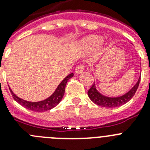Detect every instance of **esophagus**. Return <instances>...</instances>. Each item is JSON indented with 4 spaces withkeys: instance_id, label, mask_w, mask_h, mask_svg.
<instances>
[{
    "instance_id": "34e87169",
    "label": "esophagus",
    "mask_w": 150,
    "mask_h": 150,
    "mask_svg": "<svg viewBox=\"0 0 150 150\" xmlns=\"http://www.w3.org/2000/svg\"><path fill=\"white\" fill-rule=\"evenodd\" d=\"M83 70H84L83 66L82 64H80V65H78V66L76 67V69H75V72H76V74H81Z\"/></svg>"
}]
</instances>
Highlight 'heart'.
<instances>
[{"mask_svg": "<svg viewBox=\"0 0 150 150\" xmlns=\"http://www.w3.org/2000/svg\"><path fill=\"white\" fill-rule=\"evenodd\" d=\"M102 42L101 38L96 35H90V36L86 38L83 41V45L87 48H93L97 47Z\"/></svg>", "mask_w": 150, "mask_h": 150, "instance_id": "heart-1", "label": "heart"}]
</instances>
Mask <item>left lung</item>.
<instances>
[{"instance_id": "8db88e82", "label": "left lung", "mask_w": 150, "mask_h": 150, "mask_svg": "<svg viewBox=\"0 0 150 150\" xmlns=\"http://www.w3.org/2000/svg\"><path fill=\"white\" fill-rule=\"evenodd\" d=\"M139 81H140V76L137 83L134 85V87L130 89L129 92L125 93L121 96L119 97H107L101 94L99 92L96 88V85L93 84L90 89L88 91V96L91 100L94 102L95 104L98 105L102 107H105V108H115V107H119V106L123 105L124 104L130 101L132 97L134 96L137 89L139 86Z\"/></svg>"}]
</instances>
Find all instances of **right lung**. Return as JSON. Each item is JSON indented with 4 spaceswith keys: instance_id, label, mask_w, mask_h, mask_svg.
Wrapping results in <instances>:
<instances>
[{
    "instance_id": "obj_1",
    "label": "right lung",
    "mask_w": 150,
    "mask_h": 150,
    "mask_svg": "<svg viewBox=\"0 0 150 150\" xmlns=\"http://www.w3.org/2000/svg\"><path fill=\"white\" fill-rule=\"evenodd\" d=\"M73 76H74V74H69L68 76H67L62 80L61 83L58 85L56 90L54 91V93L51 96L45 99V100L40 101V102H32L23 100V99H22V98L16 96V95L13 93V91L11 90V88L9 87V89H10V91H11L14 100L16 101L22 106H23L24 108L31 110V111H33V112H46L48 110L54 108L56 105L59 104V102H61L63 96H64V95L67 83V81L70 80V78L73 77Z\"/></svg>"
}]
</instances>
